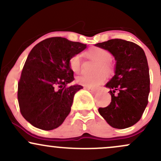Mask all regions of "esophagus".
Instances as JSON below:
<instances>
[{"label": "esophagus", "mask_w": 161, "mask_h": 161, "mask_svg": "<svg viewBox=\"0 0 161 161\" xmlns=\"http://www.w3.org/2000/svg\"><path fill=\"white\" fill-rule=\"evenodd\" d=\"M85 88L87 90H88L90 92H92V94H95L97 92V89H94V88H88V87H85Z\"/></svg>", "instance_id": "34e87169"}]
</instances>
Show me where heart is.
Segmentation results:
<instances>
[{"mask_svg":"<svg viewBox=\"0 0 161 161\" xmlns=\"http://www.w3.org/2000/svg\"><path fill=\"white\" fill-rule=\"evenodd\" d=\"M85 55L88 58L98 62L97 66V73L96 75H81L76 78V82L79 84L88 87V88H96L101 84L104 83L106 80V75L110 74L113 72V65L110 62L112 55L109 51L102 47H92L85 52ZM69 67L72 71L75 73H78L81 69V56L79 54L73 55L69 60ZM101 71L104 73H101Z\"/></svg>","mask_w":161,"mask_h":161,"instance_id":"b5f03b06","label":"heart"}]
</instances>
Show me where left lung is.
I'll return each mask as SVG.
<instances>
[{"mask_svg": "<svg viewBox=\"0 0 161 161\" xmlns=\"http://www.w3.org/2000/svg\"><path fill=\"white\" fill-rule=\"evenodd\" d=\"M95 46L108 50L116 60L114 75L105 85L110 89L111 102L100 108L99 114L114 128L132 126L141 119L150 92L145 53L140 46L123 39H110Z\"/></svg>", "mask_w": 161, "mask_h": 161, "instance_id": "1", "label": "left lung"}]
</instances>
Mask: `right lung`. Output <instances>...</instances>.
<instances>
[{"label":"right lung","instance_id":"1","mask_svg":"<svg viewBox=\"0 0 161 161\" xmlns=\"http://www.w3.org/2000/svg\"><path fill=\"white\" fill-rule=\"evenodd\" d=\"M87 47L80 42L53 37L35 46L28 55L18 83L20 112L36 128L52 130L69 115L73 97L83 87L74 80L69 60Z\"/></svg>","mask_w":161,"mask_h":161}]
</instances>
